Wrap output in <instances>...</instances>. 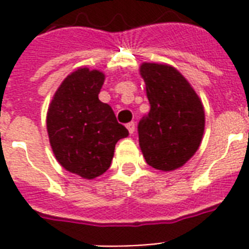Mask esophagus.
Instances as JSON below:
<instances>
[{
    "label": "esophagus",
    "instance_id": "obj_1",
    "mask_svg": "<svg viewBox=\"0 0 249 249\" xmlns=\"http://www.w3.org/2000/svg\"><path fill=\"white\" fill-rule=\"evenodd\" d=\"M126 129H128L130 134H133V133H134V130H136V124H134L133 121L132 123H129V124H126Z\"/></svg>",
    "mask_w": 249,
    "mask_h": 249
}]
</instances>
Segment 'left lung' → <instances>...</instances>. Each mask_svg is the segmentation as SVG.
<instances>
[{
  "label": "left lung",
  "mask_w": 249,
  "mask_h": 249,
  "mask_svg": "<svg viewBox=\"0 0 249 249\" xmlns=\"http://www.w3.org/2000/svg\"><path fill=\"white\" fill-rule=\"evenodd\" d=\"M150 112L138 123L140 147L155 170L174 171L192 158L202 141L204 106L191 83L174 66L143 62Z\"/></svg>",
  "instance_id": "1"
}]
</instances>
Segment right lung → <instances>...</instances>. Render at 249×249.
Returning <instances> with one entry per match:
<instances>
[{
  "label": "right lung",
  "instance_id": "obj_1",
  "mask_svg": "<svg viewBox=\"0 0 249 249\" xmlns=\"http://www.w3.org/2000/svg\"><path fill=\"white\" fill-rule=\"evenodd\" d=\"M103 83L102 71L79 68L62 81L47 112L49 143L57 162L89 180L109 168L115 145L129 134L112 108L98 98Z\"/></svg>",
  "mask_w": 249,
  "mask_h": 249
}]
</instances>
